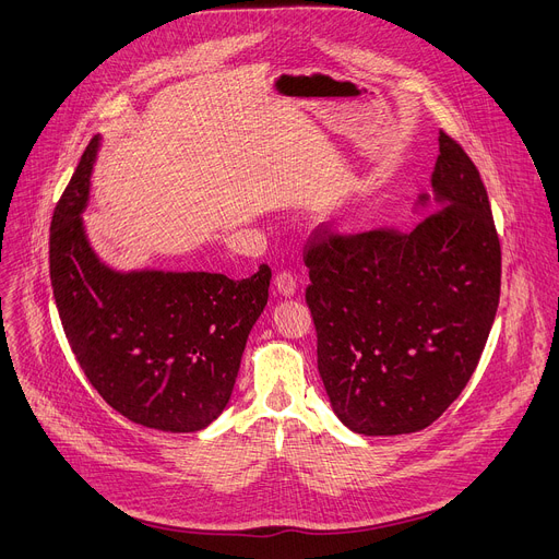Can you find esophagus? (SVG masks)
I'll return each mask as SVG.
<instances>
[{
    "label": "esophagus",
    "instance_id": "34e87169",
    "mask_svg": "<svg viewBox=\"0 0 559 559\" xmlns=\"http://www.w3.org/2000/svg\"><path fill=\"white\" fill-rule=\"evenodd\" d=\"M274 285H276V292H278L281 296H294V294H296V278H294L289 272L276 274Z\"/></svg>",
    "mask_w": 559,
    "mask_h": 559
}]
</instances>
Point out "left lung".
Here are the masks:
<instances>
[{
	"mask_svg": "<svg viewBox=\"0 0 559 559\" xmlns=\"http://www.w3.org/2000/svg\"><path fill=\"white\" fill-rule=\"evenodd\" d=\"M439 205L411 231L314 236L306 300L334 415L366 437L428 428L471 381L490 334L501 251L486 187L443 131L430 176Z\"/></svg>",
	"mask_w": 559,
	"mask_h": 559,
	"instance_id": "8db88e82",
	"label": "left lung"
}]
</instances>
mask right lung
Instances as JSON below:
<instances>
[{
	"mask_svg": "<svg viewBox=\"0 0 559 559\" xmlns=\"http://www.w3.org/2000/svg\"><path fill=\"white\" fill-rule=\"evenodd\" d=\"M99 142L86 146L50 223V285L64 334L91 385L122 417L165 432L202 430L229 403L272 272L261 265L231 281L107 265L82 221Z\"/></svg>",
	"mask_w": 559,
	"mask_h": 559,
	"instance_id": "right-lung-1",
	"label": "right lung"
}]
</instances>
